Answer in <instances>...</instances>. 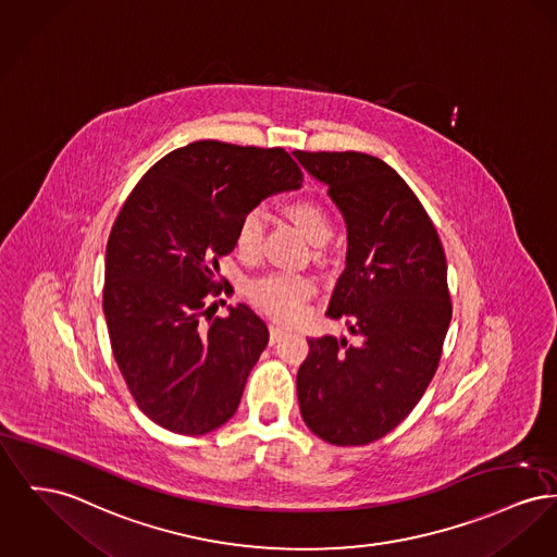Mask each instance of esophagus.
Returning <instances> with one entry per match:
<instances>
[{
  "mask_svg": "<svg viewBox=\"0 0 557 557\" xmlns=\"http://www.w3.org/2000/svg\"><path fill=\"white\" fill-rule=\"evenodd\" d=\"M288 332V327L277 326V324H271L269 326V334H271V343H277L284 334Z\"/></svg>",
  "mask_w": 557,
  "mask_h": 557,
  "instance_id": "34e87169",
  "label": "esophagus"
}]
</instances>
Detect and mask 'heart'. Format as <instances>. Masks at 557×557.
I'll use <instances>...</instances> for the list:
<instances>
[{
	"instance_id": "obj_1",
	"label": "heart",
	"mask_w": 557,
	"mask_h": 557,
	"mask_svg": "<svg viewBox=\"0 0 557 557\" xmlns=\"http://www.w3.org/2000/svg\"><path fill=\"white\" fill-rule=\"evenodd\" d=\"M288 212L311 242L324 244L332 237V231H334L332 219L324 210V206H320L318 201L298 199L295 203H290ZM262 233H264V212L261 208H252L250 212L244 214V219L237 225L235 242L239 252L248 257L257 255L261 250ZM313 290H315L313 280L302 273H271L250 286L252 300L261 307L262 311L286 322L296 320L300 315L305 300Z\"/></svg>"
}]
</instances>
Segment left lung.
Masks as SVG:
<instances>
[{
  "mask_svg": "<svg viewBox=\"0 0 557 557\" xmlns=\"http://www.w3.org/2000/svg\"><path fill=\"white\" fill-rule=\"evenodd\" d=\"M347 227L345 269L327 318H347L358 343L307 338L296 374L305 425L334 446L387 435L423 397L453 320L442 242L419 197L379 158L295 151Z\"/></svg>",
  "mask_w": 557,
  "mask_h": 557,
  "instance_id": "8db88e82",
  "label": "left lung"
}]
</instances>
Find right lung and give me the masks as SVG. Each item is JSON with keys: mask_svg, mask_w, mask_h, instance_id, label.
<instances>
[{"mask_svg": "<svg viewBox=\"0 0 557 557\" xmlns=\"http://www.w3.org/2000/svg\"><path fill=\"white\" fill-rule=\"evenodd\" d=\"M280 147L197 140L153 165L107 242L102 311L113 358L136 406L160 426L203 435L235 414L269 330L244 302L210 318L219 259L261 199L298 189Z\"/></svg>", "mask_w": 557, "mask_h": 557, "instance_id": "1", "label": "right lung"}]
</instances>
